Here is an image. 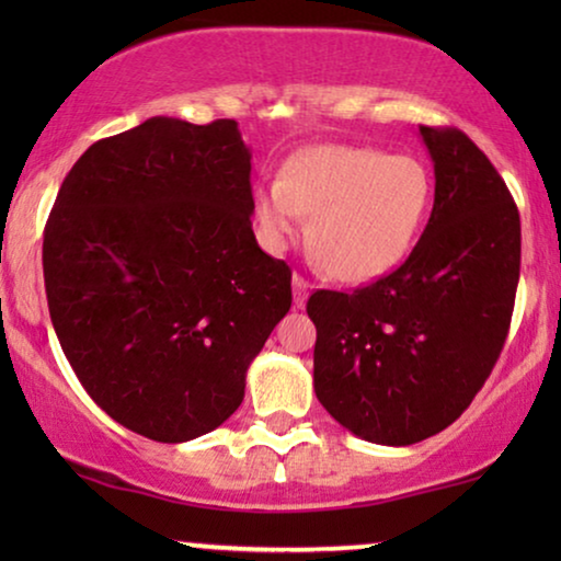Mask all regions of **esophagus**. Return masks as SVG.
Instances as JSON below:
<instances>
[{
	"mask_svg": "<svg viewBox=\"0 0 561 561\" xmlns=\"http://www.w3.org/2000/svg\"><path fill=\"white\" fill-rule=\"evenodd\" d=\"M309 280L301 278V275H294V306L296 309H304L306 306V298H309Z\"/></svg>",
	"mask_w": 561,
	"mask_h": 561,
	"instance_id": "obj_1",
	"label": "esophagus"
}]
</instances>
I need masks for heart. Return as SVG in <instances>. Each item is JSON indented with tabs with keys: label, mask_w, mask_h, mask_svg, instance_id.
I'll use <instances>...</instances> for the list:
<instances>
[{
	"label": "heart",
	"mask_w": 561,
	"mask_h": 561,
	"mask_svg": "<svg viewBox=\"0 0 561 561\" xmlns=\"http://www.w3.org/2000/svg\"><path fill=\"white\" fill-rule=\"evenodd\" d=\"M432 175L411 156L378 148L313 145L288 158L280 183L255 191L265 240L283 248L309 221V248L327 275L370 283L416 242L432 204Z\"/></svg>",
	"instance_id": "obj_1"
}]
</instances>
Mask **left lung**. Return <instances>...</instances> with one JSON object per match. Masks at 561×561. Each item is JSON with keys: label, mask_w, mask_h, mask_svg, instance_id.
<instances>
[{"label": "left lung", "mask_w": 561, "mask_h": 561, "mask_svg": "<svg viewBox=\"0 0 561 561\" xmlns=\"http://www.w3.org/2000/svg\"><path fill=\"white\" fill-rule=\"evenodd\" d=\"M434 163V209L405 263L370 286L317 290L313 390L359 439L409 447L478 396L508 336L520 219L470 137L419 127Z\"/></svg>", "instance_id": "8db88e82"}]
</instances>
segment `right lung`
<instances>
[{
	"label": "right lung",
	"instance_id": "1",
	"mask_svg": "<svg viewBox=\"0 0 561 561\" xmlns=\"http://www.w3.org/2000/svg\"><path fill=\"white\" fill-rule=\"evenodd\" d=\"M250 158L234 119L150 117L76 160L45 225L64 355L99 409L152 442L225 424L290 309V267L252 232Z\"/></svg>",
	"mask_w": 561,
	"mask_h": 561
}]
</instances>
